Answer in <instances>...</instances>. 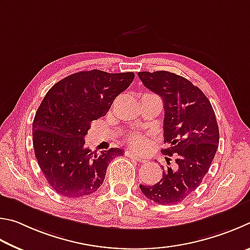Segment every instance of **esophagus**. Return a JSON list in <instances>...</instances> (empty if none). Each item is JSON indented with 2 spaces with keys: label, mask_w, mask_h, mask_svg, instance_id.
<instances>
[{
  "label": "esophagus",
  "mask_w": 250,
  "mask_h": 250,
  "mask_svg": "<svg viewBox=\"0 0 250 250\" xmlns=\"http://www.w3.org/2000/svg\"><path fill=\"white\" fill-rule=\"evenodd\" d=\"M126 156L129 157L130 159H135V160H137V161H143V158H142V157H139V156H137V155H135L134 152H129V151H127V152H126Z\"/></svg>",
  "instance_id": "obj_1"
}]
</instances>
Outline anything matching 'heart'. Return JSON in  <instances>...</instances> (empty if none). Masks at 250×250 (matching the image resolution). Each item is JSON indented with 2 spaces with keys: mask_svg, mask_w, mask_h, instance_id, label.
I'll use <instances>...</instances> for the list:
<instances>
[{
  "mask_svg": "<svg viewBox=\"0 0 250 250\" xmlns=\"http://www.w3.org/2000/svg\"><path fill=\"white\" fill-rule=\"evenodd\" d=\"M128 145L134 150H143L147 146V141L142 134H130L127 137Z\"/></svg>",
  "mask_w": 250,
  "mask_h": 250,
  "instance_id": "obj_1",
  "label": "heart"
}]
</instances>
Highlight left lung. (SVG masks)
I'll return each instance as SVG.
<instances>
[{"label": "left lung", "instance_id": "8db88e82", "mask_svg": "<svg viewBox=\"0 0 250 250\" xmlns=\"http://www.w3.org/2000/svg\"><path fill=\"white\" fill-rule=\"evenodd\" d=\"M147 89L163 98L165 156L176 157V169H163L154 186L141 185L147 199L168 205L179 203L202 182L216 154L220 132L215 113L193 83L169 71L138 72Z\"/></svg>", "mask_w": 250, "mask_h": 250}]
</instances>
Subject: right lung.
Masks as SVG:
<instances>
[{
    "instance_id": "add662e5",
    "label": "right lung",
    "mask_w": 250,
    "mask_h": 250,
    "mask_svg": "<svg viewBox=\"0 0 250 250\" xmlns=\"http://www.w3.org/2000/svg\"><path fill=\"white\" fill-rule=\"evenodd\" d=\"M134 78V72L94 69L65 77L47 92L33 122V145L38 166L57 193L67 198L93 193L109 163L123 155L120 148L96 155L85 147L84 137L91 122L106 115Z\"/></svg>"
}]
</instances>
